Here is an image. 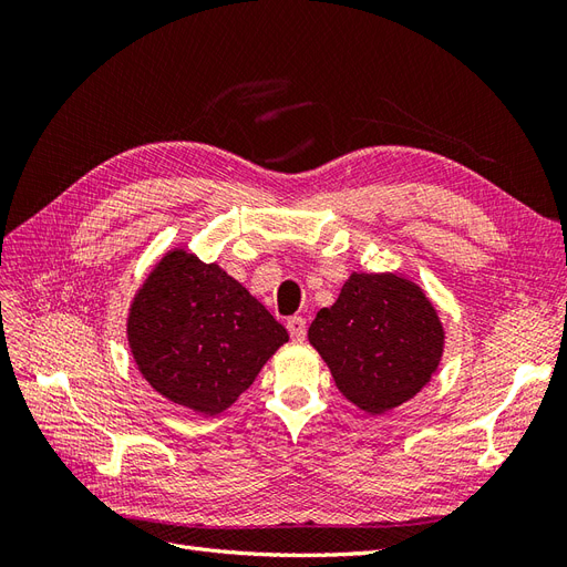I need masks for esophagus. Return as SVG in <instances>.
Instances as JSON below:
<instances>
[{"label":"esophagus","instance_id":"34e87169","mask_svg":"<svg viewBox=\"0 0 567 567\" xmlns=\"http://www.w3.org/2000/svg\"><path fill=\"white\" fill-rule=\"evenodd\" d=\"M286 329H288V333H290V338H293V340H305V336H307V321L302 317H290L286 321Z\"/></svg>","mask_w":567,"mask_h":567}]
</instances>
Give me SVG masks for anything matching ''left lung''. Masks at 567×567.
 <instances>
[{
    "mask_svg": "<svg viewBox=\"0 0 567 567\" xmlns=\"http://www.w3.org/2000/svg\"><path fill=\"white\" fill-rule=\"evenodd\" d=\"M307 338L338 390L369 414H385L431 381L444 331L423 290L398 274H352L319 310Z\"/></svg>",
    "mask_w": 567,
    "mask_h": 567,
    "instance_id": "left-lung-1",
    "label": "left lung"
}]
</instances>
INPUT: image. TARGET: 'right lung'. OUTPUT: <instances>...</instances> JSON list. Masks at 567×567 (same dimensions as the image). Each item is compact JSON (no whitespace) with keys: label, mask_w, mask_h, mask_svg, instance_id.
Wrapping results in <instances>:
<instances>
[{"label":"right lung","mask_w":567,"mask_h":567,"mask_svg":"<svg viewBox=\"0 0 567 567\" xmlns=\"http://www.w3.org/2000/svg\"><path fill=\"white\" fill-rule=\"evenodd\" d=\"M127 338L153 390L215 416L252 385L288 333L227 271L173 250L136 293Z\"/></svg>","instance_id":"add662e5"}]
</instances>
